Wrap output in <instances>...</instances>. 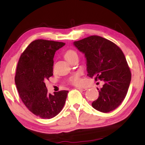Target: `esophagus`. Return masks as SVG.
Segmentation results:
<instances>
[{
  "label": "esophagus",
  "instance_id": "esophagus-1",
  "mask_svg": "<svg viewBox=\"0 0 145 145\" xmlns=\"http://www.w3.org/2000/svg\"><path fill=\"white\" fill-rule=\"evenodd\" d=\"M77 89L80 91H84L87 90V88H78Z\"/></svg>",
  "mask_w": 145,
  "mask_h": 145
}]
</instances>
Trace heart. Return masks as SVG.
Instances as JSON below:
<instances>
[{
  "label": "heart",
  "mask_w": 145,
  "mask_h": 145,
  "mask_svg": "<svg viewBox=\"0 0 145 145\" xmlns=\"http://www.w3.org/2000/svg\"><path fill=\"white\" fill-rule=\"evenodd\" d=\"M76 55H77V53H76L75 51L68 50L65 54V58L66 59V60H68L69 59L72 58L73 56H76ZM70 82H72L73 84H74L75 86H80L82 84V80L80 78L79 75L75 74L70 78Z\"/></svg>",
  "instance_id": "1"
}]
</instances>
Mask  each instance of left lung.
<instances>
[{
    "instance_id": "1",
    "label": "left lung",
    "mask_w": 145,
    "mask_h": 145,
    "mask_svg": "<svg viewBox=\"0 0 145 145\" xmlns=\"http://www.w3.org/2000/svg\"><path fill=\"white\" fill-rule=\"evenodd\" d=\"M86 59L87 75L104 82L99 97L92 107L109 112L119 106L125 98L131 73L123 53L116 44L100 36H91L73 42Z\"/></svg>"
}]
</instances>
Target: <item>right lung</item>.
<instances>
[{"mask_svg": "<svg viewBox=\"0 0 145 145\" xmlns=\"http://www.w3.org/2000/svg\"><path fill=\"white\" fill-rule=\"evenodd\" d=\"M65 43L34 40L20 57L15 84L20 97L29 111L43 119L59 113L65 105L68 91L48 93L45 81L53 75L54 57Z\"/></svg>", "mask_w": 145, "mask_h": 145, "instance_id": "right-lung-1", "label": "right lung"}]
</instances>
